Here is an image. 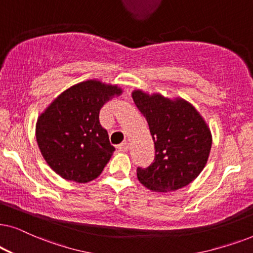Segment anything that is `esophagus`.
<instances>
[{"label":"esophagus","mask_w":253,"mask_h":253,"mask_svg":"<svg viewBox=\"0 0 253 253\" xmlns=\"http://www.w3.org/2000/svg\"><path fill=\"white\" fill-rule=\"evenodd\" d=\"M117 148H119V151L121 152H126L129 150V144H127L126 141H123V143H121L119 146H117Z\"/></svg>","instance_id":"34e87169"}]
</instances>
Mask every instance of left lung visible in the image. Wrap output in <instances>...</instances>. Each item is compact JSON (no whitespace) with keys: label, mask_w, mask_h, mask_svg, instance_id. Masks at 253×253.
I'll return each mask as SVG.
<instances>
[{"label":"left lung","mask_w":253,"mask_h":253,"mask_svg":"<svg viewBox=\"0 0 253 253\" xmlns=\"http://www.w3.org/2000/svg\"><path fill=\"white\" fill-rule=\"evenodd\" d=\"M133 101L148 123L155 157L147 168H137V177L152 191H175L188 185L205 167L212 136L195 107L182 99L132 93Z\"/></svg>","instance_id":"left-lung-1"}]
</instances>
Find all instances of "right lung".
Wrapping results in <instances>:
<instances>
[{"label":"right lung","instance_id":"right-lung-1","mask_svg":"<svg viewBox=\"0 0 253 253\" xmlns=\"http://www.w3.org/2000/svg\"><path fill=\"white\" fill-rule=\"evenodd\" d=\"M122 91L117 86L87 81L68 88L37 122L40 152L53 170L68 181L87 183L101 174L114 146L99 122L101 107Z\"/></svg>","mask_w":253,"mask_h":253}]
</instances>
